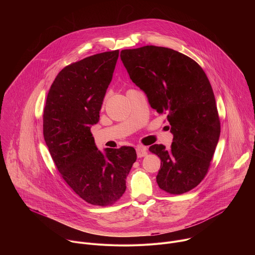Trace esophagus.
Listing matches in <instances>:
<instances>
[{
  "mask_svg": "<svg viewBox=\"0 0 255 255\" xmlns=\"http://www.w3.org/2000/svg\"><path fill=\"white\" fill-rule=\"evenodd\" d=\"M136 152H137V156L138 158H143L145 156H147V148L144 146H138L136 148Z\"/></svg>",
  "mask_w": 255,
  "mask_h": 255,
  "instance_id": "34e87169",
  "label": "esophagus"
}]
</instances>
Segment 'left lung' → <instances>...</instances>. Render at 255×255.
Listing matches in <instances>:
<instances>
[{
  "mask_svg": "<svg viewBox=\"0 0 255 255\" xmlns=\"http://www.w3.org/2000/svg\"><path fill=\"white\" fill-rule=\"evenodd\" d=\"M120 57L151 107L167 114L174 135L169 150L158 144L149 148L161 159L158 186L171 195L193 190L206 177L221 134L207 74L191 57L163 46L123 49Z\"/></svg>",
  "mask_w": 255,
  "mask_h": 255,
  "instance_id": "left-lung-1",
  "label": "left lung"
}]
</instances>
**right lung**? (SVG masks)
<instances>
[{"label":"right lung","mask_w":255,"mask_h":255,"mask_svg":"<svg viewBox=\"0 0 255 255\" xmlns=\"http://www.w3.org/2000/svg\"><path fill=\"white\" fill-rule=\"evenodd\" d=\"M119 50L105 51L65 66L56 75L43 109V137L66 184L86 203L106 207L125 193L136 162L133 147L98 151L90 128L99 121Z\"/></svg>","instance_id":"1"}]
</instances>
